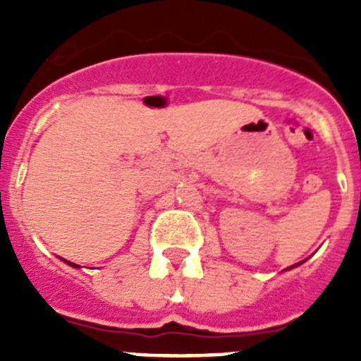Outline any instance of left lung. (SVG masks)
<instances>
[{"instance_id":"1","label":"left lung","mask_w":361,"mask_h":361,"mask_svg":"<svg viewBox=\"0 0 361 361\" xmlns=\"http://www.w3.org/2000/svg\"><path fill=\"white\" fill-rule=\"evenodd\" d=\"M302 264V262H300ZM300 264H295V266H291V267H288V269H293V267H296V266H300Z\"/></svg>"}]
</instances>
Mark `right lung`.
<instances>
[{
	"instance_id": "add662e5",
	"label": "right lung",
	"mask_w": 361,
	"mask_h": 361,
	"mask_svg": "<svg viewBox=\"0 0 361 361\" xmlns=\"http://www.w3.org/2000/svg\"><path fill=\"white\" fill-rule=\"evenodd\" d=\"M63 260H65V258H63ZM65 262H66V264H68V266L75 267V269H78V267H79V266H78V264H73V262H68V260H65Z\"/></svg>"
}]
</instances>
